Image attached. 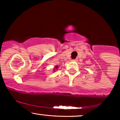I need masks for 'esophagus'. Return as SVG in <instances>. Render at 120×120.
<instances>
[{
  "instance_id": "obj_1",
  "label": "esophagus",
  "mask_w": 120,
  "mask_h": 120,
  "mask_svg": "<svg viewBox=\"0 0 120 120\" xmlns=\"http://www.w3.org/2000/svg\"><path fill=\"white\" fill-rule=\"evenodd\" d=\"M71 61H77V59H72V60H71Z\"/></svg>"
}]
</instances>
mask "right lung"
I'll return each mask as SVG.
<instances>
[{
    "label": "right lung",
    "instance_id": "obj_1",
    "mask_svg": "<svg viewBox=\"0 0 120 120\" xmlns=\"http://www.w3.org/2000/svg\"><path fill=\"white\" fill-rule=\"evenodd\" d=\"M57 68H58V67H55V68H56V69H57Z\"/></svg>",
    "mask_w": 120,
    "mask_h": 120
}]
</instances>
